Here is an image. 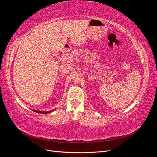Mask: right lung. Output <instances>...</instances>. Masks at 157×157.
Returning a JSON list of instances; mask_svg holds the SVG:
<instances>
[{
	"instance_id": "1",
	"label": "right lung",
	"mask_w": 157,
	"mask_h": 157,
	"mask_svg": "<svg viewBox=\"0 0 157 157\" xmlns=\"http://www.w3.org/2000/svg\"><path fill=\"white\" fill-rule=\"evenodd\" d=\"M32 110L34 111V112H36V113H40V114H47V113H52V111H54L55 109H53V110H51L50 111H38V110H35V109H32Z\"/></svg>"
}]
</instances>
